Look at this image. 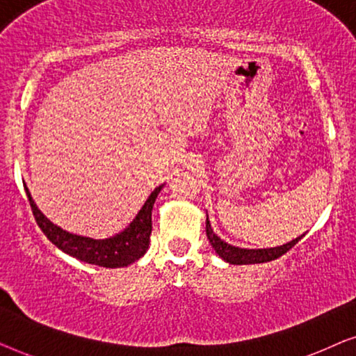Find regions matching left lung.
<instances>
[{"mask_svg": "<svg viewBox=\"0 0 356 356\" xmlns=\"http://www.w3.org/2000/svg\"><path fill=\"white\" fill-rule=\"evenodd\" d=\"M206 233L209 238V243H211L213 250L218 256L222 257L223 261L230 262V264H261V262H269L274 261L277 257H280L282 254H285L286 251H290L296 243H298L301 238L305 235H301L295 240H291L290 243H286L284 246H277V248H266V250H245V248H236L220 240L216 233H213L211 223H209V217L206 220Z\"/></svg>", "mask_w": 356, "mask_h": 356, "instance_id": "8db88e82", "label": "left lung"}]
</instances>
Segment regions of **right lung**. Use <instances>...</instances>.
Segmentation results:
<instances>
[{
  "label": "right lung",
  "instance_id": "add662e5",
  "mask_svg": "<svg viewBox=\"0 0 356 356\" xmlns=\"http://www.w3.org/2000/svg\"><path fill=\"white\" fill-rule=\"evenodd\" d=\"M162 188L163 184L154 189L152 194H150L143 209H140L134 220L129 223L128 228H124L118 235L105 238V240H94V238L79 236L74 235V233L63 230V228L48 220L38 211V207L33 202L27 188L26 193L37 225L40 227V230L45 233V236L53 245L60 248L66 254L76 257L79 261H84L87 264L115 269V267H124L133 264L134 261L143 257L145 251L149 250L150 233H152V207Z\"/></svg>",
  "mask_w": 356,
  "mask_h": 356
}]
</instances>
